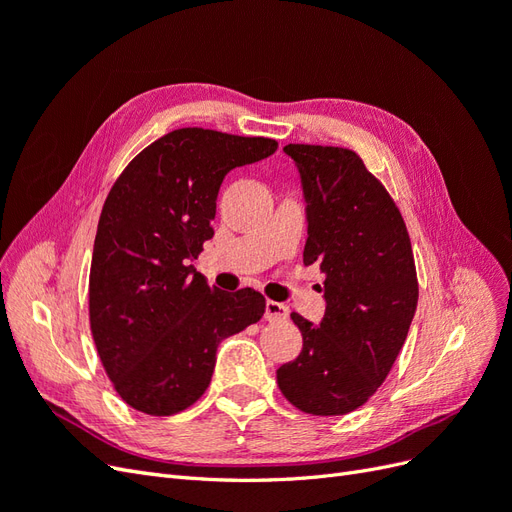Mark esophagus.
Segmentation results:
<instances>
[{
  "label": "esophagus",
  "instance_id": "1",
  "mask_svg": "<svg viewBox=\"0 0 512 512\" xmlns=\"http://www.w3.org/2000/svg\"><path fill=\"white\" fill-rule=\"evenodd\" d=\"M265 318L269 322H282V320L288 318V307L284 303L267 301V305H265Z\"/></svg>",
  "mask_w": 512,
  "mask_h": 512
}]
</instances>
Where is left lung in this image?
<instances>
[{
    "instance_id": "left-lung-1",
    "label": "left lung",
    "mask_w": 512,
    "mask_h": 512,
    "mask_svg": "<svg viewBox=\"0 0 512 512\" xmlns=\"http://www.w3.org/2000/svg\"><path fill=\"white\" fill-rule=\"evenodd\" d=\"M307 203L305 265H320L324 318L292 314L303 335L297 359L277 369L294 408L339 416L378 391L404 346L418 282L404 218L363 160L344 147L286 145Z\"/></svg>"
}]
</instances>
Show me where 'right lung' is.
I'll use <instances>...</instances> for the list:
<instances>
[{"label":"right lung","instance_id":"obj_1","mask_svg":"<svg viewBox=\"0 0 512 512\" xmlns=\"http://www.w3.org/2000/svg\"><path fill=\"white\" fill-rule=\"evenodd\" d=\"M265 136L181 128L145 147L106 196L89 273V324L126 404L151 416L207 391L222 339L265 314L252 288L224 292L194 271L213 237L215 200L232 168L275 153Z\"/></svg>","mask_w":512,"mask_h":512}]
</instances>
